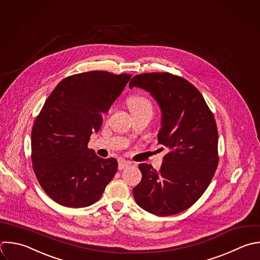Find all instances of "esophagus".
I'll return each instance as SVG.
<instances>
[{"mask_svg":"<svg viewBox=\"0 0 260 260\" xmlns=\"http://www.w3.org/2000/svg\"><path fill=\"white\" fill-rule=\"evenodd\" d=\"M130 164L131 162L129 160H126V159H124L122 157H120L118 159V168H119V170H124L125 168H128L130 166Z\"/></svg>","mask_w":260,"mask_h":260,"instance_id":"34e87169","label":"esophagus"}]
</instances>
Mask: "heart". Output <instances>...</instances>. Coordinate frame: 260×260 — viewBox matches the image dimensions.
Segmentation results:
<instances>
[{"label":"heart","instance_id":"heart-1","mask_svg":"<svg viewBox=\"0 0 260 260\" xmlns=\"http://www.w3.org/2000/svg\"><path fill=\"white\" fill-rule=\"evenodd\" d=\"M128 106L130 111L140 110L144 108H151L150 102L143 95H133L128 100Z\"/></svg>","mask_w":260,"mask_h":260}]
</instances>
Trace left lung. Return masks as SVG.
I'll use <instances>...</instances> for the list:
<instances>
[{
    "instance_id": "1",
    "label": "left lung",
    "mask_w": 260,
    "mask_h": 260,
    "mask_svg": "<svg viewBox=\"0 0 260 260\" xmlns=\"http://www.w3.org/2000/svg\"><path fill=\"white\" fill-rule=\"evenodd\" d=\"M129 87L150 93L161 113L158 143L169 152L159 170L140 164V183L133 188L137 204L160 215L182 212L208 187L218 164L214 117L198 89L170 73L134 76Z\"/></svg>"
}]
</instances>
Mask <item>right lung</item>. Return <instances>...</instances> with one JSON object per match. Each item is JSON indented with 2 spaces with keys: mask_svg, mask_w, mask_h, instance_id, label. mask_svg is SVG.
Returning <instances> with one entry per match:
<instances>
[{
  "mask_svg": "<svg viewBox=\"0 0 260 260\" xmlns=\"http://www.w3.org/2000/svg\"><path fill=\"white\" fill-rule=\"evenodd\" d=\"M131 75L90 71L63 79L46 101L31 131L34 171L57 203L86 207L95 203L118 170L87 144L103 124V113L121 95Z\"/></svg>",
  "mask_w": 260,
  "mask_h": 260,
  "instance_id": "right-lung-1",
  "label": "right lung"
}]
</instances>
